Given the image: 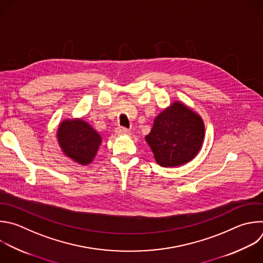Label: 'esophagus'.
<instances>
[{"instance_id": "obj_1", "label": "esophagus", "mask_w": 263, "mask_h": 263, "mask_svg": "<svg viewBox=\"0 0 263 263\" xmlns=\"http://www.w3.org/2000/svg\"><path fill=\"white\" fill-rule=\"evenodd\" d=\"M116 133L118 135H129L130 134V130H128L127 128H124V127H118L116 129Z\"/></svg>"}]
</instances>
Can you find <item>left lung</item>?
<instances>
[{
	"label": "left lung",
	"instance_id": "left-lung-1",
	"mask_svg": "<svg viewBox=\"0 0 263 263\" xmlns=\"http://www.w3.org/2000/svg\"><path fill=\"white\" fill-rule=\"evenodd\" d=\"M145 141L160 166H182L192 161L202 147L203 120L183 102L173 101L155 118Z\"/></svg>",
	"mask_w": 263,
	"mask_h": 263
}]
</instances>
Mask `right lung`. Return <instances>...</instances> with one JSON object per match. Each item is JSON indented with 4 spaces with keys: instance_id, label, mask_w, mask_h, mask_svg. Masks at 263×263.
I'll use <instances>...</instances> for the list:
<instances>
[{
    "instance_id": "right-lung-1",
    "label": "right lung",
    "mask_w": 263,
    "mask_h": 263,
    "mask_svg": "<svg viewBox=\"0 0 263 263\" xmlns=\"http://www.w3.org/2000/svg\"><path fill=\"white\" fill-rule=\"evenodd\" d=\"M59 146L66 157L79 165H89L102 143L101 135L82 119H65L57 130Z\"/></svg>"
}]
</instances>
